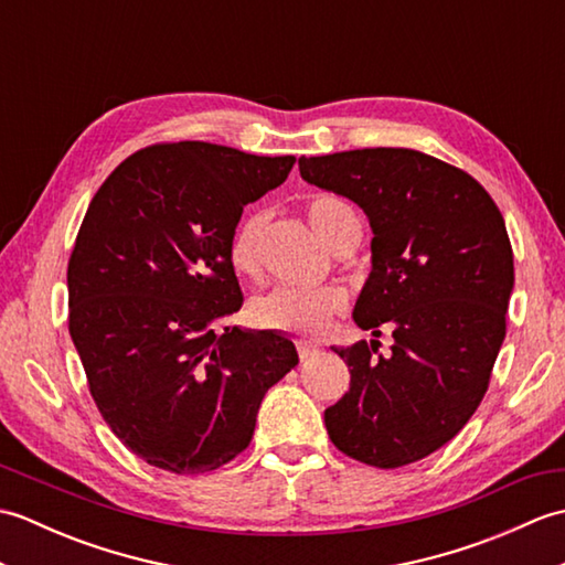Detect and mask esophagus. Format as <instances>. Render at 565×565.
<instances>
[{"label": "esophagus", "instance_id": "obj_1", "mask_svg": "<svg viewBox=\"0 0 565 565\" xmlns=\"http://www.w3.org/2000/svg\"><path fill=\"white\" fill-rule=\"evenodd\" d=\"M318 354H320V347L306 344V342L298 344V356H301V362H308V359H313V356H318Z\"/></svg>", "mask_w": 565, "mask_h": 565}]
</instances>
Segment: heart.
<instances>
[{
    "instance_id": "heart-1",
    "label": "heart",
    "mask_w": 565,
    "mask_h": 565,
    "mask_svg": "<svg viewBox=\"0 0 565 565\" xmlns=\"http://www.w3.org/2000/svg\"><path fill=\"white\" fill-rule=\"evenodd\" d=\"M308 223L318 237L338 252L344 245H356L362 237V218L350 201L334 194H318L306 206ZM269 225V213L264 209L249 211L233 231L227 257L233 269L245 276H257L262 267V239ZM347 310V294L340 286L322 289H296V286H276L269 294L257 296L249 306V320L262 330L298 334L303 340H316L330 328V322Z\"/></svg>"
}]
</instances>
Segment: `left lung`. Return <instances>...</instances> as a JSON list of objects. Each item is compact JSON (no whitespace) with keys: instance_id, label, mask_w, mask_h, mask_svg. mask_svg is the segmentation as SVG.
I'll list each match as a JSON object with an SVG mask.
<instances>
[{"instance_id":"8db88e82","label":"left lung","mask_w":565,"mask_h":565,"mask_svg":"<svg viewBox=\"0 0 565 565\" xmlns=\"http://www.w3.org/2000/svg\"><path fill=\"white\" fill-rule=\"evenodd\" d=\"M308 184L352 199L369 215L371 274L354 322L381 338L334 350L352 383L326 411L334 447L398 468L459 435L481 405L505 340L514 284L505 221L459 167L407 148L301 158Z\"/></svg>"}]
</instances>
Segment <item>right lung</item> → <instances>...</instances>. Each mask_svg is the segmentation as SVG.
<instances>
[{"label":"right lung","mask_w":565,"mask_h":565,"mask_svg":"<svg viewBox=\"0 0 565 565\" xmlns=\"http://www.w3.org/2000/svg\"><path fill=\"white\" fill-rule=\"evenodd\" d=\"M296 158L201 140L130 154L94 194L67 262L70 338L106 425L150 466L215 471L298 364L291 340L225 326L243 306L227 257L247 203Z\"/></svg>","instance_id":"add662e5"}]
</instances>
